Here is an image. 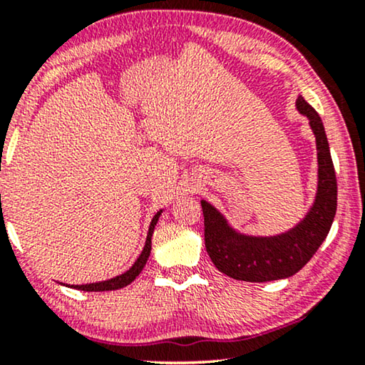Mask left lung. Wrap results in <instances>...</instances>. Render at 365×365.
Instances as JSON below:
<instances>
[{
	"label": "left lung",
	"instance_id": "left-lung-1",
	"mask_svg": "<svg viewBox=\"0 0 365 365\" xmlns=\"http://www.w3.org/2000/svg\"><path fill=\"white\" fill-rule=\"evenodd\" d=\"M299 113L309 118L317 144V194L307 216L291 231L272 237L244 236L229 226L216 207L201 201L204 242L214 266L226 276L247 282H267L291 277L301 271L331 231L337 209V179L322 119L302 96Z\"/></svg>",
	"mask_w": 365,
	"mask_h": 365
}]
</instances>
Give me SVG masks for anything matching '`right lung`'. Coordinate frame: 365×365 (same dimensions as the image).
I'll return each mask as SVG.
<instances>
[{
	"label": "right lung",
	"mask_w": 365,
	"mask_h": 365,
	"mask_svg": "<svg viewBox=\"0 0 365 365\" xmlns=\"http://www.w3.org/2000/svg\"><path fill=\"white\" fill-rule=\"evenodd\" d=\"M161 212L163 211H159L156 216L153 217L151 226H149V231H148L146 244H144V249H143L141 256L138 257V261L133 264V267L129 269V271L121 274V276H116V277L109 279V281L94 282V284H83V286H69V287L79 289V291H86V292H103V291H116V289L126 287L128 284H131L134 279L139 276V272L143 271V267L146 266L149 254H151V237H153V232H154V226H156V222H158L159 216H161Z\"/></svg>",
	"instance_id": "obj_1"
}]
</instances>
